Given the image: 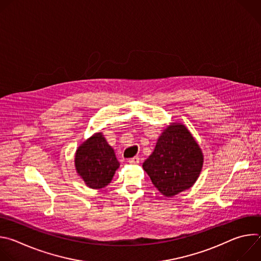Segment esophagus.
I'll return each mask as SVG.
<instances>
[{
    "instance_id": "1",
    "label": "esophagus",
    "mask_w": 261,
    "mask_h": 261,
    "mask_svg": "<svg viewBox=\"0 0 261 261\" xmlns=\"http://www.w3.org/2000/svg\"><path fill=\"white\" fill-rule=\"evenodd\" d=\"M139 161H140V159H139V157H133V158H131V159H129L128 160V162L130 163V164H138L139 163Z\"/></svg>"
}]
</instances>
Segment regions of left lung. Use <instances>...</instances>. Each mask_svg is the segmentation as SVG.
Segmentation results:
<instances>
[{"label":"left lung","instance_id":"left-lung-1","mask_svg":"<svg viewBox=\"0 0 261 261\" xmlns=\"http://www.w3.org/2000/svg\"><path fill=\"white\" fill-rule=\"evenodd\" d=\"M203 166L199 144L185 125L171 123L160 134L142 167L165 197L190 189Z\"/></svg>","mask_w":261,"mask_h":261}]
</instances>
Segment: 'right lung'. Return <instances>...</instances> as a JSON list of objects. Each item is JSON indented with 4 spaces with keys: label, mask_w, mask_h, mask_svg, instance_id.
<instances>
[{
    "label": "right lung",
    "mask_w": 261,
    "mask_h": 261,
    "mask_svg": "<svg viewBox=\"0 0 261 261\" xmlns=\"http://www.w3.org/2000/svg\"><path fill=\"white\" fill-rule=\"evenodd\" d=\"M74 164L77 174L92 189L104 188L120 167L114 148L102 132L94 133L77 147Z\"/></svg>",
    "instance_id": "right-lung-1"
}]
</instances>
